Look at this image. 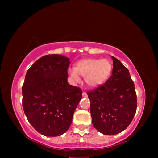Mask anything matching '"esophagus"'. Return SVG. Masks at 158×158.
Segmentation results:
<instances>
[{
    "label": "esophagus",
    "instance_id": "esophagus-1",
    "mask_svg": "<svg viewBox=\"0 0 158 158\" xmlns=\"http://www.w3.org/2000/svg\"><path fill=\"white\" fill-rule=\"evenodd\" d=\"M82 96H83V97H84V98H87V97H88V95H87L86 93H85V91H84V92L82 93Z\"/></svg>",
    "mask_w": 158,
    "mask_h": 158
}]
</instances>
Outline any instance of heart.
Returning <instances> with one entry per match:
<instances>
[{"label":"heart","mask_w":158,"mask_h":158,"mask_svg":"<svg viewBox=\"0 0 158 158\" xmlns=\"http://www.w3.org/2000/svg\"><path fill=\"white\" fill-rule=\"evenodd\" d=\"M112 63L104 58H86L77 63L74 69L69 70V75L74 81H79V75L84 76V81L90 87H98L103 84L111 73Z\"/></svg>","instance_id":"obj_1"}]
</instances>
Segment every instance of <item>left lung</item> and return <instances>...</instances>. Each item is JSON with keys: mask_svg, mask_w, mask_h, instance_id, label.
I'll return each instance as SVG.
<instances>
[{"mask_svg": "<svg viewBox=\"0 0 158 158\" xmlns=\"http://www.w3.org/2000/svg\"><path fill=\"white\" fill-rule=\"evenodd\" d=\"M111 76L105 84L87 92L94 127L106 135L121 132L129 126L137 100L135 84L127 68L114 56Z\"/></svg>", "mask_w": 158, "mask_h": 158, "instance_id": "obj_1", "label": "left lung"}]
</instances>
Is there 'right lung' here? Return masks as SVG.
I'll use <instances>...</instances> for the list:
<instances>
[{"label": "right lung", "mask_w": 158, "mask_h": 158, "mask_svg": "<svg viewBox=\"0 0 158 158\" xmlns=\"http://www.w3.org/2000/svg\"><path fill=\"white\" fill-rule=\"evenodd\" d=\"M69 59L58 54L41 57L26 73L22 105L28 122L39 133L57 137L69 129L82 97L68 83Z\"/></svg>", "instance_id": "add662e5"}]
</instances>
